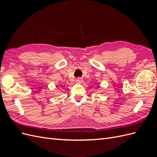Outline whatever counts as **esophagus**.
Returning <instances> with one entry per match:
<instances>
[{
    "label": "esophagus",
    "instance_id": "esophagus-1",
    "mask_svg": "<svg viewBox=\"0 0 157 157\" xmlns=\"http://www.w3.org/2000/svg\"><path fill=\"white\" fill-rule=\"evenodd\" d=\"M76 80H77V82H83V78H81V77H78V78H77V79H76Z\"/></svg>",
    "mask_w": 157,
    "mask_h": 157
}]
</instances>
